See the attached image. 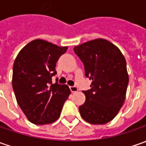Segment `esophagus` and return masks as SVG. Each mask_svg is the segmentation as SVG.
<instances>
[{
  "instance_id": "1",
  "label": "esophagus",
  "mask_w": 146,
  "mask_h": 146,
  "mask_svg": "<svg viewBox=\"0 0 146 146\" xmlns=\"http://www.w3.org/2000/svg\"><path fill=\"white\" fill-rule=\"evenodd\" d=\"M69 88H70V90H71V92H72V93L78 92V87H76V86H70Z\"/></svg>"
}]
</instances>
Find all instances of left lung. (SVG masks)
Wrapping results in <instances>:
<instances>
[{"instance_id": "obj_1", "label": "left lung", "mask_w": 146, "mask_h": 146, "mask_svg": "<svg viewBox=\"0 0 146 146\" xmlns=\"http://www.w3.org/2000/svg\"><path fill=\"white\" fill-rule=\"evenodd\" d=\"M84 64L91 89L82 91L86 102L79 107L83 119L92 124L112 120L122 108L128 84L126 60L115 45L96 38L73 48Z\"/></svg>"}]
</instances>
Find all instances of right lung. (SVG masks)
<instances>
[{
    "mask_svg": "<svg viewBox=\"0 0 146 146\" xmlns=\"http://www.w3.org/2000/svg\"><path fill=\"white\" fill-rule=\"evenodd\" d=\"M68 49L43 39H35L14 60L12 86L18 106L35 124L55 122L71 91L67 85L52 84L56 64Z\"/></svg>",
    "mask_w": 146,
    "mask_h": 146,
    "instance_id": "right-lung-1",
    "label": "right lung"
}]
</instances>
